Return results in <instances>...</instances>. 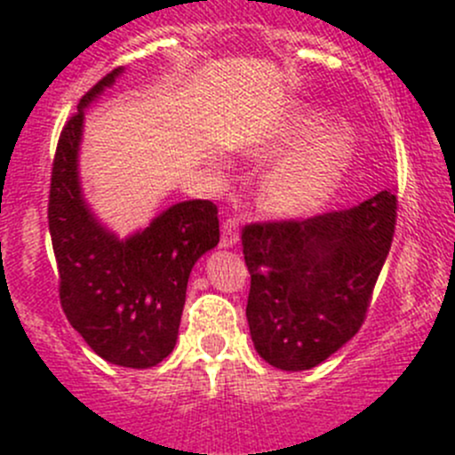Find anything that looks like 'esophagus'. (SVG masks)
<instances>
[{
  "label": "esophagus",
  "mask_w": 455,
  "mask_h": 455,
  "mask_svg": "<svg viewBox=\"0 0 455 455\" xmlns=\"http://www.w3.org/2000/svg\"><path fill=\"white\" fill-rule=\"evenodd\" d=\"M238 243V223L234 219H226L221 223V247H232Z\"/></svg>",
  "instance_id": "obj_1"
}]
</instances>
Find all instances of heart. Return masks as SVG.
Masks as SVG:
<instances>
[{
    "mask_svg": "<svg viewBox=\"0 0 455 455\" xmlns=\"http://www.w3.org/2000/svg\"><path fill=\"white\" fill-rule=\"evenodd\" d=\"M326 123L329 118L322 111H308L287 131L283 153H299L275 168L262 184L260 201L269 212H311L344 180L355 157V133L348 124H332L324 131Z\"/></svg>",
    "mask_w": 455,
    "mask_h": 455,
    "instance_id": "1",
    "label": "heart"
}]
</instances>
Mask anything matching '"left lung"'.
Masks as SVG:
<instances>
[{"instance_id": "obj_1", "label": "left lung", "mask_w": 455, "mask_h": 455, "mask_svg": "<svg viewBox=\"0 0 455 455\" xmlns=\"http://www.w3.org/2000/svg\"><path fill=\"white\" fill-rule=\"evenodd\" d=\"M395 223L396 195L381 190L350 210L243 228L247 324L269 366L315 368L362 329Z\"/></svg>"}]
</instances>
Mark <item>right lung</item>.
<instances>
[{
  "instance_id": "right-lung-1",
  "label": "right lung",
  "mask_w": 455,
  "mask_h": 455,
  "mask_svg": "<svg viewBox=\"0 0 455 455\" xmlns=\"http://www.w3.org/2000/svg\"><path fill=\"white\" fill-rule=\"evenodd\" d=\"M123 72L89 89L60 131L48 221L69 324L105 362L151 368L175 348L190 271L219 243V210L205 199L181 201L126 238L92 212L78 177L85 109Z\"/></svg>"
}]
</instances>
